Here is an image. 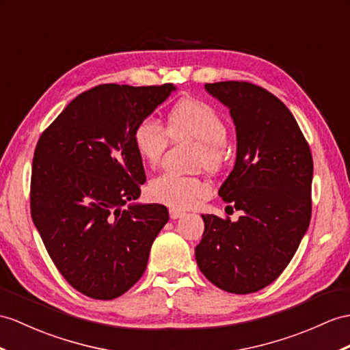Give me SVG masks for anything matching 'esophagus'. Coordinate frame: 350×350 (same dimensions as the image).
I'll use <instances>...</instances> for the list:
<instances>
[{
    "label": "esophagus",
    "mask_w": 350,
    "mask_h": 350,
    "mask_svg": "<svg viewBox=\"0 0 350 350\" xmlns=\"http://www.w3.org/2000/svg\"><path fill=\"white\" fill-rule=\"evenodd\" d=\"M169 215H170V218H172V219H178V218L184 217L185 212H183L180 209H169Z\"/></svg>",
    "instance_id": "1"
}]
</instances>
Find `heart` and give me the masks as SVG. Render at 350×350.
I'll return each instance as SVG.
<instances>
[{"instance_id":"heart-1","label":"heart","mask_w":350,"mask_h":350,"mask_svg":"<svg viewBox=\"0 0 350 350\" xmlns=\"http://www.w3.org/2000/svg\"><path fill=\"white\" fill-rule=\"evenodd\" d=\"M163 129L156 118L146 117L135 126L133 146L147 165L154 166L167 147V135L172 139L191 138L200 142L198 163L215 170L223 163L227 124L218 111L199 99H184L174 105L167 114V127ZM148 198L174 209L193 208L209 194V187L199 178L165 172L152 178L148 184Z\"/></svg>"}]
</instances>
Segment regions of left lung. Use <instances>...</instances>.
Wrapping results in <instances>:
<instances>
[{
  "mask_svg": "<svg viewBox=\"0 0 350 350\" xmlns=\"http://www.w3.org/2000/svg\"><path fill=\"white\" fill-rule=\"evenodd\" d=\"M204 89L233 118L236 161L218 194L243 214L237 221L202 215L194 255L212 284L250 294L276 280L308 232L313 160L291 111L266 89L245 81Z\"/></svg>",
  "mask_w": 350,
  "mask_h": 350,
  "instance_id": "obj_1",
  "label": "left lung"
}]
</instances>
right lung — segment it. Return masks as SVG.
Returning a JSON list of instances; mask_svg holds the SVG:
<instances>
[{"instance_id":"add662e5","label":"right lung","mask_w":350,"mask_h":350,"mask_svg":"<svg viewBox=\"0 0 350 350\" xmlns=\"http://www.w3.org/2000/svg\"><path fill=\"white\" fill-rule=\"evenodd\" d=\"M175 90L100 84L72 99L40 136L32 221L61 275L90 298L113 300L138 282L167 223L163 204L136 203L146 172L132 135Z\"/></svg>"}]
</instances>
